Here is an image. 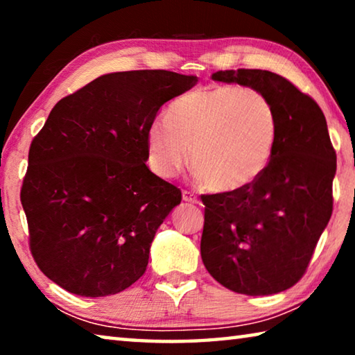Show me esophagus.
Here are the masks:
<instances>
[{
  "mask_svg": "<svg viewBox=\"0 0 355 355\" xmlns=\"http://www.w3.org/2000/svg\"><path fill=\"white\" fill-rule=\"evenodd\" d=\"M183 200L188 202V203H199V197H197L194 192H189V191H183Z\"/></svg>",
  "mask_w": 355,
  "mask_h": 355,
  "instance_id": "esophagus-1",
  "label": "esophagus"
}]
</instances>
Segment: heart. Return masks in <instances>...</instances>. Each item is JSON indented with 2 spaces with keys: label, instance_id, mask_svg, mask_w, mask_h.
I'll return each instance as SVG.
<instances>
[{
  "label": "heart",
  "instance_id": "obj_1",
  "mask_svg": "<svg viewBox=\"0 0 355 355\" xmlns=\"http://www.w3.org/2000/svg\"><path fill=\"white\" fill-rule=\"evenodd\" d=\"M277 141V112L266 95L252 87L209 86L178 97L169 120H153L148 163L156 175L172 178L192 156L202 182L233 192L263 175Z\"/></svg>",
  "mask_w": 355,
  "mask_h": 355
}]
</instances>
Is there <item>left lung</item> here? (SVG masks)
I'll list each match as a JSON object with an SVG mask.
<instances>
[{
	"label": "left lung",
	"mask_w": 355,
	"mask_h": 355,
	"mask_svg": "<svg viewBox=\"0 0 355 355\" xmlns=\"http://www.w3.org/2000/svg\"><path fill=\"white\" fill-rule=\"evenodd\" d=\"M214 81L271 100L279 141L268 169L248 188L202 196L207 271L228 290L268 296L297 284L332 216L336 155L316 101L268 70H220Z\"/></svg>",
	"instance_id": "8db88e82"
}]
</instances>
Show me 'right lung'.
<instances>
[{"mask_svg": "<svg viewBox=\"0 0 355 355\" xmlns=\"http://www.w3.org/2000/svg\"><path fill=\"white\" fill-rule=\"evenodd\" d=\"M197 83L167 70L116 71L59 100L31 142L21 205L48 279L84 297L117 294L146 272L158 227L182 191L147 167V130Z\"/></svg>", "mask_w": 355, "mask_h": 355, "instance_id": "add662e5", "label": "right lung"}]
</instances>
